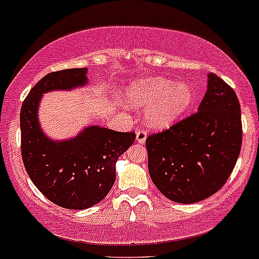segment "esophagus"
Returning a JSON list of instances; mask_svg holds the SVG:
<instances>
[{
	"label": "esophagus",
	"instance_id": "obj_1",
	"mask_svg": "<svg viewBox=\"0 0 259 259\" xmlns=\"http://www.w3.org/2000/svg\"><path fill=\"white\" fill-rule=\"evenodd\" d=\"M136 138H137V142L141 144L146 143L147 140V131L144 130H138L137 131V135H136Z\"/></svg>",
	"mask_w": 259,
	"mask_h": 259
}]
</instances>
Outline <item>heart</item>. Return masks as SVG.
Segmentation results:
<instances>
[{"label":"heart","mask_w":259,"mask_h":259,"mask_svg":"<svg viewBox=\"0 0 259 259\" xmlns=\"http://www.w3.org/2000/svg\"><path fill=\"white\" fill-rule=\"evenodd\" d=\"M127 104L144 108V121L154 130L169 128L182 117L193 102V89L185 82L164 77H149L130 85Z\"/></svg>","instance_id":"heart-1"}]
</instances>
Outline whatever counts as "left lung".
I'll list each match as a JSON object with an SVG mask.
<instances>
[{"label":"left lung","mask_w":259,"mask_h":259,"mask_svg":"<svg viewBox=\"0 0 259 259\" xmlns=\"http://www.w3.org/2000/svg\"><path fill=\"white\" fill-rule=\"evenodd\" d=\"M241 146L237 96L221 77L210 73L197 112L147 137L149 175L171 201L199 202L225 185Z\"/></svg>","instance_id":"obj_1"}]
</instances>
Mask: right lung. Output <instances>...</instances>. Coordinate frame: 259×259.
I'll return each instance as SVG.
<instances>
[{"label":"right lung","instance_id":"add662e5","mask_svg":"<svg viewBox=\"0 0 259 259\" xmlns=\"http://www.w3.org/2000/svg\"><path fill=\"white\" fill-rule=\"evenodd\" d=\"M88 69H64L40 79L21 108V152L38 190L58 206L84 210L101 201L116 179V162L136 140L135 132L89 126L68 141L41 132L38 106L44 93L71 90L88 82Z\"/></svg>","mask_w":259,"mask_h":259}]
</instances>
